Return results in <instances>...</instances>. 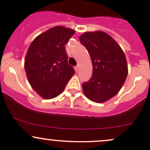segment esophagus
<instances>
[{"mask_svg":"<svg viewBox=\"0 0 150 150\" xmlns=\"http://www.w3.org/2000/svg\"><path fill=\"white\" fill-rule=\"evenodd\" d=\"M78 70H79V65H77L76 67H75V70L76 71V72H78Z\"/></svg>","mask_w":150,"mask_h":150,"instance_id":"34e87169","label":"esophagus"}]
</instances>
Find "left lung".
Segmentation results:
<instances>
[{"label": "left lung", "instance_id": "8db88e82", "mask_svg": "<svg viewBox=\"0 0 150 150\" xmlns=\"http://www.w3.org/2000/svg\"><path fill=\"white\" fill-rule=\"evenodd\" d=\"M93 64L89 81L82 85L84 94L96 103H103L115 96L124 85L128 74L125 54L119 44L101 31H89L80 36Z\"/></svg>", "mask_w": 150, "mask_h": 150}]
</instances>
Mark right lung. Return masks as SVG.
Listing matches in <instances>:
<instances>
[{"mask_svg": "<svg viewBox=\"0 0 150 150\" xmlns=\"http://www.w3.org/2000/svg\"><path fill=\"white\" fill-rule=\"evenodd\" d=\"M75 32L54 26L37 36L28 49L24 60L26 76L31 88L44 99L59 96L75 74L64 47Z\"/></svg>", "mask_w": 150, "mask_h": 150, "instance_id": "obj_1", "label": "right lung"}]
</instances>
